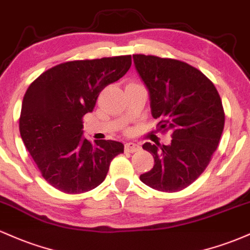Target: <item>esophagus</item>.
Masks as SVG:
<instances>
[{
    "mask_svg": "<svg viewBox=\"0 0 250 250\" xmlns=\"http://www.w3.org/2000/svg\"><path fill=\"white\" fill-rule=\"evenodd\" d=\"M140 149V146L136 145L134 142H128L125 143V150L128 151V153H134V151H137Z\"/></svg>",
    "mask_w": 250,
    "mask_h": 250,
    "instance_id": "obj_1",
    "label": "esophagus"
}]
</instances>
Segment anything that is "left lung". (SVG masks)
Returning <instances> with one entry per match:
<instances>
[{
	"mask_svg": "<svg viewBox=\"0 0 250 250\" xmlns=\"http://www.w3.org/2000/svg\"><path fill=\"white\" fill-rule=\"evenodd\" d=\"M135 69L149 94L160 130H169L168 146L146 142L154 167L140 180L159 191L174 193L205 171L219 146L225 113L215 85L188 63L151 55H133Z\"/></svg>",
	"mask_w": 250,
	"mask_h": 250,
	"instance_id": "obj_1",
	"label": "left lung"
}]
</instances>
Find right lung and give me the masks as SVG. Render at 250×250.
<instances>
[{
    "label": "right lung",
    "instance_id": "1",
    "mask_svg": "<svg viewBox=\"0 0 250 250\" xmlns=\"http://www.w3.org/2000/svg\"><path fill=\"white\" fill-rule=\"evenodd\" d=\"M131 56L61 63L29 85L22 101L20 134L42 176L54 188L81 194L104 181L111 160L125 146L111 140L91 143L82 117L99 94L129 70Z\"/></svg>",
    "mask_w": 250,
    "mask_h": 250
}]
</instances>
